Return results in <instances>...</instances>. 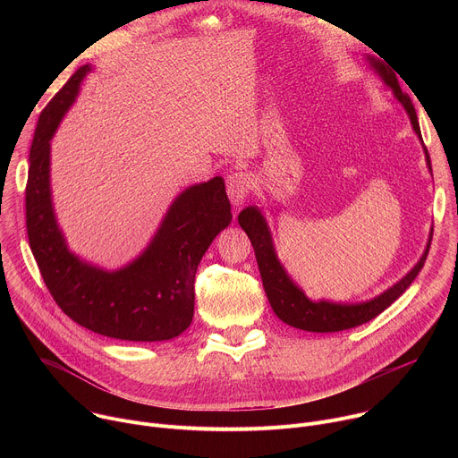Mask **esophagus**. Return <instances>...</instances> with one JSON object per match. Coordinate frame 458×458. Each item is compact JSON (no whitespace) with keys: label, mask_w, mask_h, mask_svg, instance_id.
Returning a JSON list of instances; mask_svg holds the SVG:
<instances>
[{"label":"esophagus","mask_w":458,"mask_h":458,"mask_svg":"<svg viewBox=\"0 0 458 458\" xmlns=\"http://www.w3.org/2000/svg\"><path fill=\"white\" fill-rule=\"evenodd\" d=\"M251 184H253V177L248 172H235L228 175L226 191L233 207H239L244 203V199L248 198V193L251 190Z\"/></svg>","instance_id":"esophagus-1"}]
</instances>
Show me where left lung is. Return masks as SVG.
<instances>
[{"mask_svg":"<svg viewBox=\"0 0 458 458\" xmlns=\"http://www.w3.org/2000/svg\"><path fill=\"white\" fill-rule=\"evenodd\" d=\"M369 64L378 72V76L384 80V83L387 87H391L395 98L403 103V106L406 108L408 115L411 119L413 130L422 140L415 106H413L410 96L401 90L397 76L391 72L382 61L369 59ZM422 147H424V143H422ZM424 152H426L428 166L431 170V161H429V154H428L426 147H424ZM237 219L253 246L260 279H263L267 297H268L270 306L276 311V315L283 322L293 326V328H299L304 332H317V334L350 330V328H355V326H360V324L375 318L378 313H382L391 302H395L406 292V288L415 281V277L419 276V272L422 270V267L426 263V257H428V251L431 246V239H429L428 248H426L424 255L420 257L417 267L395 286H391L382 295H378L368 302H362V304H335V302H328V301L313 302L302 293V290H299L290 281V277L283 270L281 263L277 260V255L274 251L270 230L267 226L263 214L259 212V208L248 207L239 214Z\"/></svg>","mask_w":458,"mask_h":458,"instance_id":"1","label":"left lung"}]
</instances>
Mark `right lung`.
<instances>
[{"mask_svg": "<svg viewBox=\"0 0 458 458\" xmlns=\"http://www.w3.org/2000/svg\"><path fill=\"white\" fill-rule=\"evenodd\" d=\"M90 71L78 69L38 119L25 188L29 244L55 304L83 328L105 337L157 343L181 335L193 317L195 272L216 235L232 221L223 177L184 190L145 253L117 272L72 255L50 201V140Z\"/></svg>", "mask_w": 458, "mask_h": 458, "instance_id": "right-lung-1", "label": "right lung"}]
</instances>
